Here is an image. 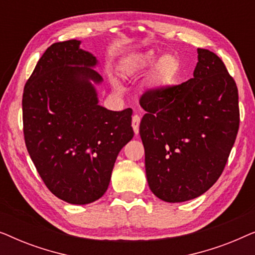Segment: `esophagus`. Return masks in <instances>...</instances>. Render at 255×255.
Segmentation results:
<instances>
[{
	"label": "esophagus",
	"instance_id": "1",
	"mask_svg": "<svg viewBox=\"0 0 255 255\" xmlns=\"http://www.w3.org/2000/svg\"><path fill=\"white\" fill-rule=\"evenodd\" d=\"M139 124H140V117L138 115H134L132 117V128H133V131L135 134L139 133Z\"/></svg>",
	"mask_w": 255,
	"mask_h": 255
}]
</instances>
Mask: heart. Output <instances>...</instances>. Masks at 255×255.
Wrapping results in <instances>:
<instances>
[{
  "mask_svg": "<svg viewBox=\"0 0 255 255\" xmlns=\"http://www.w3.org/2000/svg\"><path fill=\"white\" fill-rule=\"evenodd\" d=\"M156 55L153 51H147L139 54L137 57L130 59L124 66L123 73L125 75H132L135 73L145 71L153 66L155 62ZM179 69V60L175 55L166 54L159 59L152 73V82L154 86H163L169 83L175 78Z\"/></svg>",
  "mask_w": 255,
  "mask_h": 255,
  "instance_id": "obj_1",
  "label": "heart"
}]
</instances>
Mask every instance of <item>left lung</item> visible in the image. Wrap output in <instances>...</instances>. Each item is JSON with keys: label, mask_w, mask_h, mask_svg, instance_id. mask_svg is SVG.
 <instances>
[{"label": "left lung", "mask_w": 255, "mask_h": 255, "mask_svg": "<svg viewBox=\"0 0 255 255\" xmlns=\"http://www.w3.org/2000/svg\"><path fill=\"white\" fill-rule=\"evenodd\" d=\"M194 78L151 88L139 103L148 186L170 203L193 200L222 175L238 133V88L214 52L198 48Z\"/></svg>", "instance_id": "8db88e82"}]
</instances>
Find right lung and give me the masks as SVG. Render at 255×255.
I'll return each mask as SVG.
<instances>
[{
    "label": "right lung",
    "instance_id": "add662e5",
    "mask_svg": "<svg viewBox=\"0 0 255 255\" xmlns=\"http://www.w3.org/2000/svg\"><path fill=\"white\" fill-rule=\"evenodd\" d=\"M72 39L52 44L24 87L27 152L53 195L71 204L103 196L118 153L133 137L132 109L99 106L96 58Z\"/></svg>",
    "mask_w": 255,
    "mask_h": 255
}]
</instances>
